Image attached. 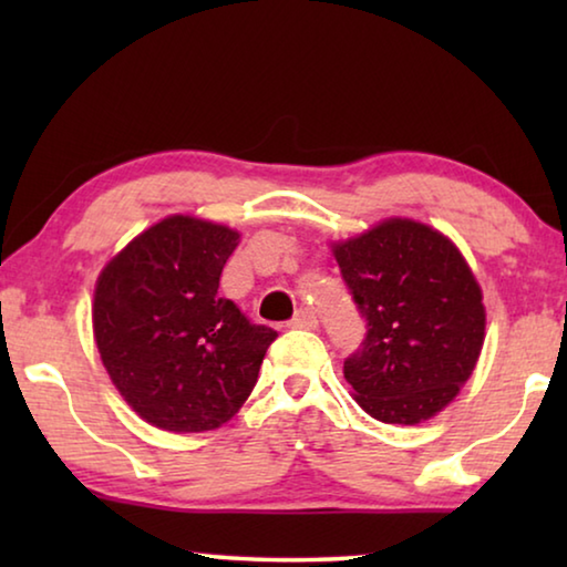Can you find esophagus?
<instances>
[{
  "mask_svg": "<svg viewBox=\"0 0 567 567\" xmlns=\"http://www.w3.org/2000/svg\"><path fill=\"white\" fill-rule=\"evenodd\" d=\"M290 328L292 330H315L318 328V315H315L312 310H297L295 318L290 320Z\"/></svg>",
  "mask_w": 567,
  "mask_h": 567,
  "instance_id": "34e87169",
  "label": "esophagus"
}]
</instances>
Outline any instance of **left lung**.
<instances>
[{"label": "left lung", "instance_id": "left-lung-1", "mask_svg": "<svg viewBox=\"0 0 567 567\" xmlns=\"http://www.w3.org/2000/svg\"><path fill=\"white\" fill-rule=\"evenodd\" d=\"M368 334L344 380L380 422L415 425L473 375L485 340L483 292L460 249L437 229L392 217L332 247Z\"/></svg>", "mask_w": 567, "mask_h": 567}]
</instances>
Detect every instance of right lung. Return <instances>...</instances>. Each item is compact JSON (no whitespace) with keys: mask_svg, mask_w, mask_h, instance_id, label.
Listing matches in <instances>:
<instances>
[{"mask_svg":"<svg viewBox=\"0 0 567 567\" xmlns=\"http://www.w3.org/2000/svg\"><path fill=\"white\" fill-rule=\"evenodd\" d=\"M239 235L175 215L152 225L104 267L92 324L114 388L142 420L205 433L249 398L277 332L219 297Z\"/></svg>","mask_w":567,"mask_h":567,"instance_id":"add662e5","label":"right lung"}]
</instances>
